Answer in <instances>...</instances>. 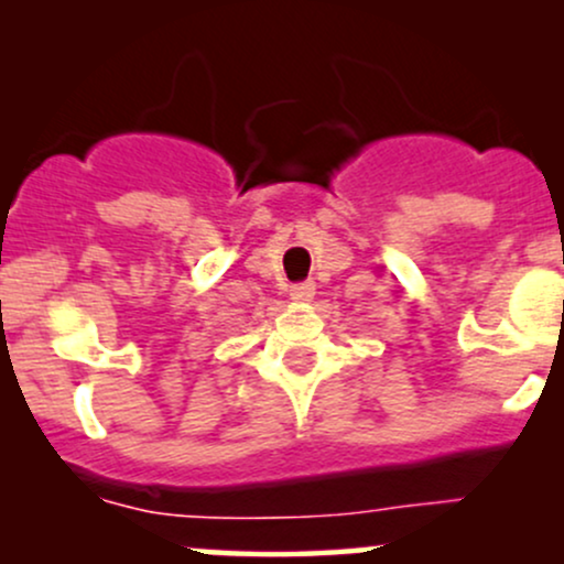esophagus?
<instances>
[{
    "instance_id": "34e87169",
    "label": "esophagus",
    "mask_w": 564,
    "mask_h": 564,
    "mask_svg": "<svg viewBox=\"0 0 564 564\" xmlns=\"http://www.w3.org/2000/svg\"><path fill=\"white\" fill-rule=\"evenodd\" d=\"M289 294H291V300H300V302L313 300V294H315V283H313V281L294 283V286L289 289Z\"/></svg>"
}]
</instances>
